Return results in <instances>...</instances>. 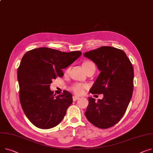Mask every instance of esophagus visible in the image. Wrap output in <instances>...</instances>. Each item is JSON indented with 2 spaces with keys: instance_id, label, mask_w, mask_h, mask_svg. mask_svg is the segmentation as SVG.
Here are the masks:
<instances>
[{
  "instance_id": "1",
  "label": "esophagus",
  "mask_w": 153,
  "mask_h": 153,
  "mask_svg": "<svg viewBox=\"0 0 153 153\" xmlns=\"http://www.w3.org/2000/svg\"><path fill=\"white\" fill-rule=\"evenodd\" d=\"M79 98H80L79 97H76V96H73V101H76V100H79Z\"/></svg>"
}]
</instances>
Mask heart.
I'll return each instance as SVG.
<instances>
[{
  "label": "heart",
  "instance_id": "obj_1",
  "mask_svg": "<svg viewBox=\"0 0 153 153\" xmlns=\"http://www.w3.org/2000/svg\"><path fill=\"white\" fill-rule=\"evenodd\" d=\"M82 66L85 71H86V73L92 68H95L94 63L91 62H86L83 63ZM69 68L67 69L66 72L67 73L69 72ZM87 88V86L85 84H80V83H76L71 87V90H72L75 94L80 95H82L84 93V91Z\"/></svg>",
  "mask_w": 153,
  "mask_h": 153
}]
</instances>
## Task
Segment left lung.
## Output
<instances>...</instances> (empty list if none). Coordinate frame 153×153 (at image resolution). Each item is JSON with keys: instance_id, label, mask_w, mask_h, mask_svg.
I'll return each mask as SVG.
<instances>
[{"instance_id": "8db88e82", "label": "left lung", "mask_w": 153, "mask_h": 153, "mask_svg": "<svg viewBox=\"0 0 153 153\" xmlns=\"http://www.w3.org/2000/svg\"><path fill=\"white\" fill-rule=\"evenodd\" d=\"M84 55L93 61L101 71L90 93L104 96L97 101L88 98L85 116L98 128L111 127L123 117L131 98L133 66L123 50L113 47H101Z\"/></svg>"}]
</instances>
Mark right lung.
Masks as SVG:
<instances>
[{
    "label": "right lung",
    "instance_id": "right-lung-1",
    "mask_svg": "<svg viewBox=\"0 0 153 153\" xmlns=\"http://www.w3.org/2000/svg\"><path fill=\"white\" fill-rule=\"evenodd\" d=\"M82 54L80 51L63 52L47 47L33 49L23 56L17 71L19 100L28 119L42 129L53 128L65 117L73 103L68 91L55 96L50 89L52 80L63 77L62 69Z\"/></svg>",
    "mask_w": 153,
    "mask_h": 153
}]
</instances>
